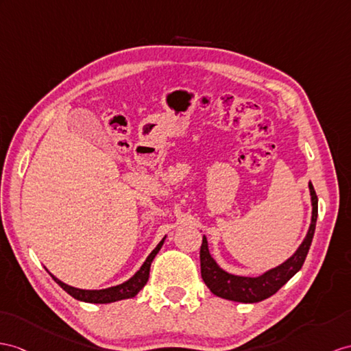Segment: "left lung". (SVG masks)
I'll return each mask as SVG.
<instances>
[{"mask_svg": "<svg viewBox=\"0 0 351 351\" xmlns=\"http://www.w3.org/2000/svg\"><path fill=\"white\" fill-rule=\"evenodd\" d=\"M310 196H311V223L308 228L302 243L299 244L296 252L286 259L278 267L271 268L265 271L263 274L258 277H245V276H237L230 274L225 271L220 265L213 258L207 237H202V245H201V276L204 283L219 298L228 299V301L243 302V304H254L261 302L263 299L278 292L281 286H285L287 281L292 278L296 272L302 268L305 262L306 254H308L310 245L314 237L315 230V221H317V195L313 187V183H308Z\"/></svg>", "mask_w": 351, "mask_h": 351, "instance_id": "8db88e82", "label": "left lung"}]
</instances>
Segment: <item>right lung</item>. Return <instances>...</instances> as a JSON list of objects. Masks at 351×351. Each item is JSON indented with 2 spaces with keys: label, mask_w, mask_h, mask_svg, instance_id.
<instances>
[{
  "label": "right lung",
  "mask_w": 351,
  "mask_h": 351,
  "mask_svg": "<svg viewBox=\"0 0 351 351\" xmlns=\"http://www.w3.org/2000/svg\"><path fill=\"white\" fill-rule=\"evenodd\" d=\"M165 238H167V235L159 241V244L155 247V250H153L147 256V259L141 265V268L136 271L130 280H126L125 283H121L117 286H111V287L99 289V290L98 289H93V290L79 289V287H73L70 285H66V283H64V281L56 278L53 274H50L47 268H46V271L50 276H52V278L65 290L68 295H71L74 299H77V301L89 302V304H110V302L123 301V299L134 298L144 286H146L147 280H149V274H150V265H152L153 259H155V256L162 249V245H164Z\"/></svg>",
  "instance_id": "right-lung-1"
}]
</instances>
